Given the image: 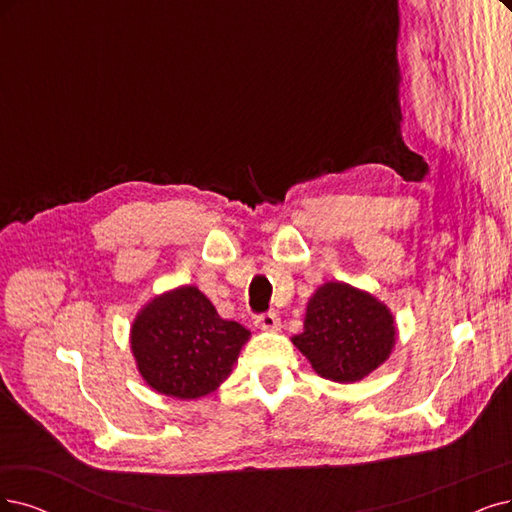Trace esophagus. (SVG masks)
<instances>
[{"mask_svg":"<svg viewBox=\"0 0 512 512\" xmlns=\"http://www.w3.org/2000/svg\"><path fill=\"white\" fill-rule=\"evenodd\" d=\"M255 325L263 331H278L280 329V318L276 312H266V314H259L255 318Z\"/></svg>","mask_w":512,"mask_h":512,"instance_id":"1","label":"esophagus"}]
</instances>
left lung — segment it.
Listing matches in <instances>:
<instances>
[{
    "label": "left lung",
    "mask_w": 512,
    "mask_h": 512,
    "mask_svg": "<svg viewBox=\"0 0 512 512\" xmlns=\"http://www.w3.org/2000/svg\"><path fill=\"white\" fill-rule=\"evenodd\" d=\"M293 344L314 371L333 382H358L380 367L394 346V318L375 297L344 282H327L308 304Z\"/></svg>",
    "instance_id": "1"
}]
</instances>
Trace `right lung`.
Listing matches in <instances>:
<instances>
[{
	"label": "right lung",
	"instance_id": "add662e5",
	"mask_svg": "<svg viewBox=\"0 0 512 512\" xmlns=\"http://www.w3.org/2000/svg\"><path fill=\"white\" fill-rule=\"evenodd\" d=\"M249 335L236 320L221 318L196 287H181L141 310L130 344L151 388L200 399L227 380Z\"/></svg>",
	"mask_w": 512,
	"mask_h": 512
}]
</instances>
